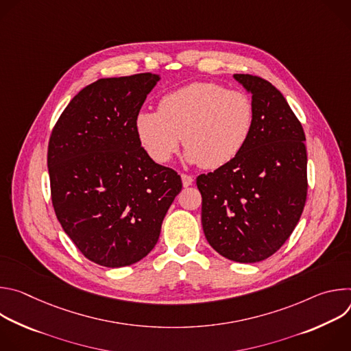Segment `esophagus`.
Returning <instances> with one entry per match:
<instances>
[{"instance_id":"esophagus-1","label":"esophagus","mask_w":351,"mask_h":351,"mask_svg":"<svg viewBox=\"0 0 351 351\" xmlns=\"http://www.w3.org/2000/svg\"><path fill=\"white\" fill-rule=\"evenodd\" d=\"M193 182H194V178H193V176L186 175V173H182V183H183V186H184V187L191 186V184H193Z\"/></svg>"}]
</instances>
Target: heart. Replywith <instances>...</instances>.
I'll use <instances>...</instances> for the list:
<instances>
[{"mask_svg": "<svg viewBox=\"0 0 351 351\" xmlns=\"http://www.w3.org/2000/svg\"><path fill=\"white\" fill-rule=\"evenodd\" d=\"M254 117L253 99L245 93L197 82L165 94L158 111H138L134 130L147 154L158 164L172 158L183 138L186 161L217 169L243 152Z\"/></svg>", "mask_w": 351, "mask_h": 351, "instance_id": "b5f03b06", "label": "heart"}]
</instances>
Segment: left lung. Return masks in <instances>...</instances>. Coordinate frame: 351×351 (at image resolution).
<instances>
[{"instance_id":"8db88e82","label":"left lung","mask_w":351,"mask_h":351,"mask_svg":"<svg viewBox=\"0 0 351 351\" xmlns=\"http://www.w3.org/2000/svg\"><path fill=\"white\" fill-rule=\"evenodd\" d=\"M254 104V126L243 152L229 164L197 178L202 223L222 257L252 264L283 245L307 197L306 134L286 98L268 80L233 75Z\"/></svg>"}]
</instances>
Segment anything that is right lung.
<instances>
[{
	"mask_svg": "<svg viewBox=\"0 0 351 351\" xmlns=\"http://www.w3.org/2000/svg\"><path fill=\"white\" fill-rule=\"evenodd\" d=\"M160 79H98L71 99L49 137L56 215L80 253L107 268L132 265L152 252L182 190L180 176L149 158L134 130Z\"/></svg>",
	"mask_w": 351,
	"mask_h": 351,
	"instance_id": "1",
	"label": "right lung"
}]
</instances>
